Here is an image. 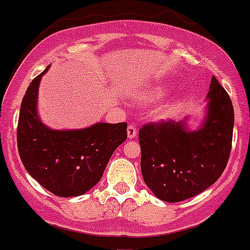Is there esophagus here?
Wrapping results in <instances>:
<instances>
[{
	"instance_id": "1",
	"label": "esophagus",
	"mask_w": 250,
	"mask_h": 250,
	"mask_svg": "<svg viewBox=\"0 0 250 250\" xmlns=\"http://www.w3.org/2000/svg\"><path fill=\"white\" fill-rule=\"evenodd\" d=\"M127 135H128V139H134V138L137 137V128H135L133 125H128Z\"/></svg>"
}]
</instances>
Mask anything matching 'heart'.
Returning a JSON list of instances; mask_svg holds the SVG:
<instances>
[{"label":"heart","instance_id":"b5f03b06","mask_svg":"<svg viewBox=\"0 0 250 250\" xmlns=\"http://www.w3.org/2000/svg\"><path fill=\"white\" fill-rule=\"evenodd\" d=\"M166 93L167 89L165 88V86H154V88H150L147 89V90L143 91V93L140 94V99L146 101V103H151V101H156L159 100V99H161L162 96L166 95ZM174 105H176V104L172 103L161 106L157 112H159V115L161 116V117H166V116H168L169 113L172 112V110L174 108Z\"/></svg>","mask_w":250,"mask_h":250}]
</instances>
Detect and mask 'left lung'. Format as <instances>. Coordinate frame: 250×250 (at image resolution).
I'll return each instance as SVG.
<instances>
[{
	"instance_id": "8db88e82",
	"label": "left lung",
	"mask_w": 250,
	"mask_h": 250,
	"mask_svg": "<svg viewBox=\"0 0 250 250\" xmlns=\"http://www.w3.org/2000/svg\"><path fill=\"white\" fill-rule=\"evenodd\" d=\"M204 117L193 129L189 117L146 125L139 130L142 174L155 197L177 203L195 197L215 183L229 161L233 134L232 101L215 77Z\"/></svg>"
}]
</instances>
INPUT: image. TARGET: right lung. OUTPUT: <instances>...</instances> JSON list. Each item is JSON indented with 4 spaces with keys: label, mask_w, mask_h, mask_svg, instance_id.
I'll return each instance as SVG.
<instances>
[{
    "label": "right lung",
    "mask_w": 250,
    "mask_h": 250,
    "mask_svg": "<svg viewBox=\"0 0 250 250\" xmlns=\"http://www.w3.org/2000/svg\"><path fill=\"white\" fill-rule=\"evenodd\" d=\"M39 74L25 91L17 142L28 173L57 197H79L103 177L113 151L127 139V123H104L81 129H52L38 112Z\"/></svg>",
    "instance_id": "1"
}]
</instances>
